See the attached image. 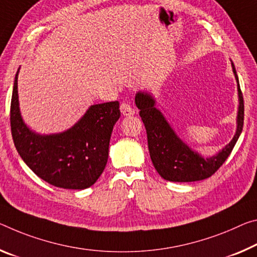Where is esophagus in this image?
I'll list each match as a JSON object with an SVG mask.
<instances>
[{
	"label": "esophagus",
	"instance_id": "1",
	"mask_svg": "<svg viewBox=\"0 0 257 257\" xmlns=\"http://www.w3.org/2000/svg\"><path fill=\"white\" fill-rule=\"evenodd\" d=\"M120 111L122 113V115L124 116H130L135 114V109H134L128 103H122L120 105Z\"/></svg>",
	"mask_w": 257,
	"mask_h": 257
}]
</instances>
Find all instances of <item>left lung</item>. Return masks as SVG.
Returning <instances> with one entry per match:
<instances>
[{
    "label": "left lung",
    "instance_id": "1",
    "mask_svg": "<svg viewBox=\"0 0 257 257\" xmlns=\"http://www.w3.org/2000/svg\"><path fill=\"white\" fill-rule=\"evenodd\" d=\"M231 65L238 84L237 129L230 143L213 157H202L176 135L164 114L156 107V99L152 95L143 91L136 93L135 103L148 134L151 160L159 175L166 181L195 182L208 178L224 164L233 150L242 132L243 98L234 65L232 62Z\"/></svg>",
    "mask_w": 257,
    "mask_h": 257
}]
</instances>
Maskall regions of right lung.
Returning <instances> with one entry per match:
<instances>
[{
  "label": "right lung",
  "mask_w": 257,
  "mask_h": 257,
  "mask_svg": "<svg viewBox=\"0 0 257 257\" xmlns=\"http://www.w3.org/2000/svg\"><path fill=\"white\" fill-rule=\"evenodd\" d=\"M18 73L12 90L10 124L19 156L49 184L68 190L90 187L106 166L112 130L120 117L119 101L91 105L70 129L41 135L27 127L20 114Z\"/></svg>",
  "instance_id": "obj_1"
}]
</instances>
